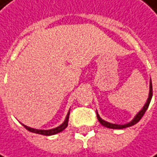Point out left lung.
I'll return each instance as SVG.
<instances>
[{
    "label": "left lung",
    "mask_w": 157,
    "mask_h": 157,
    "mask_svg": "<svg viewBox=\"0 0 157 157\" xmlns=\"http://www.w3.org/2000/svg\"><path fill=\"white\" fill-rule=\"evenodd\" d=\"M152 97H153V86H152V81L150 80V89H149V96H148V98H147V101L146 103L144 104V106L142 107V109L135 115V117L129 122V123H127V124H124V125H118V124H112V123H109L105 120H103L101 117H100L97 112V117H98V120L99 121V123L101 124L103 127L105 128H113V129H123V128H128V127H131L141 119V117L143 116V114L146 112V110L148 109L149 107V104L151 102V99H152Z\"/></svg>",
    "instance_id": "1"
}]
</instances>
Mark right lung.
I'll use <instances>...</instances> for the list:
<instances>
[{"mask_svg":"<svg viewBox=\"0 0 157 157\" xmlns=\"http://www.w3.org/2000/svg\"><path fill=\"white\" fill-rule=\"evenodd\" d=\"M69 115H70V111L67 113V116H66V118H65V120H64V122L62 123V124L60 126L57 127V128H52V129H46V130H44V129H36V128H32L27 127V126H25L23 124L22 125L24 126V128L26 129H28L30 132L36 133V134H41V135H44V136H51V135H55V134H58V133L63 131L67 128V126H68V121H69Z\"/></svg>","mask_w":157,"mask_h":157,"instance_id":"right-lung-1","label":"right lung"}]
</instances>
